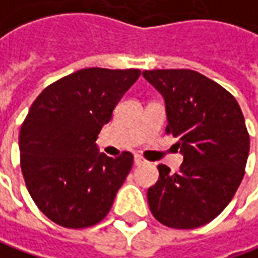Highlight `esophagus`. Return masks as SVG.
Listing matches in <instances>:
<instances>
[{
  "label": "esophagus",
  "instance_id": "34e87169",
  "mask_svg": "<svg viewBox=\"0 0 258 258\" xmlns=\"http://www.w3.org/2000/svg\"><path fill=\"white\" fill-rule=\"evenodd\" d=\"M134 163H136L137 166H140V164H144V163H146V160L141 157L140 154H136V156H134Z\"/></svg>",
  "mask_w": 258,
  "mask_h": 258
}]
</instances>
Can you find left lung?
<instances>
[{
  "mask_svg": "<svg viewBox=\"0 0 258 258\" xmlns=\"http://www.w3.org/2000/svg\"><path fill=\"white\" fill-rule=\"evenodd\" d=\"M164 98L166 133L177 137L180 170L159 164V180L149 187L153 217L179 230L202 227L235 195L250 151V136L237 99L207 76L189 69L144 71Z\"/></svg>",
  "mask_w": 258,
  "mask_h": 258,
  "instance_id": "left-lung-1",
  "label": "left lung"
}]
</instances>
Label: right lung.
I'll return each instance as SVG.
<instances>
[{
	"label": "right lung",
	"mask_w": 258,
	"mask_h": 258,
	"mask_svg": "<svg viewBox=\"0 0 258 258\" xmlns=\"http://www.w3.org/2000/svg\"><path fill=\"white\" fill-rule=\"evenodd\" d=\"M139 69L88 68L49 85L20 130V163L28 194L47 218L86 228L107 217L133 166V154L108 157L96 139Z\"/></svg>",
	"instance_id": "obj_1"
}]
</instances>
